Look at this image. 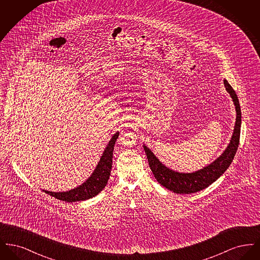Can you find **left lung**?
I'll list each match as a JSON object with an SVG mask.
<instances>
[{
  "mask_svg": "<svg viewBox=\"0 0 260 260\" xmlns=\"http://www.w3.org/2000/svg\"><path fill=\"white\" fill-rule=\"evenodd\" d=\"M224 87L233 99L237 116L235 127L230 143L215 161L195 173H177L162 165L147 146H143L148 159L149 167L157 181L165 188L176 194H191L207 188L222 175L235 157L237 149L239 147L241 134V107L235 90L226 80H224Z\"/></svg>",
  "mask_w": 260,
  "mask_h": 260,
  "instance_id": "8db88e82",
  "label": "left lung"
}]
</instances>
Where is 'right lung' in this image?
Returning <instances> with one entry per match:
<instances>
[{
    "label": "right lung",
    "mask_w": 260,
    "mask_h": 260,
    "mask_svg": "<svg viewBox=\"0 0 260 260\" xmlns=\"http://www.w3.org/2000/svg\"><path fill=\"white\" fill-rule=\"evenodd\" d=\"M119 136V132H117L112 136L107 147L104 150L99 164L93 171L92 174L82 184L72 190L66 192H50L43 190L45 193L49 194L54 198L65 202H77L85 201L96 196L101 192L107 184L111 173L112 161H113V150L116 143V140Z\"/></svg>",
    "instance_id": "add662e5"
}]
</instances>
